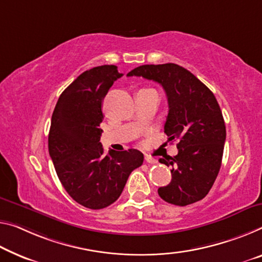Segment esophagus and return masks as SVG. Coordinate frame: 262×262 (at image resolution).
Segmentation results:
<instances>
[{"label":"esophagus","instance_id":"1","mask_svg":"<svg viewBox=\"0 0 262 262\" xmlns=\"http://www.w3.org/2000/svg\"><path fill=\"white\" fill-rule=\"evenodd\" d=\"M145 162L148 164H156L157 160L155 158H152V157H150V156H145Z\"/></svg>","mask_w":262,"mask_h":262}]
</instances>
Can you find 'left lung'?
Segmentation results:
<instances>
[{"label": "left lung", "instance_id": "obj_1", "mask_svg": "<svg viewBox=\"0 0 262 262\" xmlns=\"http://www.w3.org/2000/svg\"><path fill=\"white\" fill-rule=\"evenodd\" d=\"M127 76L155 80L167 96L164 132L168 142L178 139L179 143L178 155L159 159L172 167L170 184L158 188L160 198L177 206L205 198L219 173L226 140V126L213 92L174 63L140 66Z\"/></svg>", "mask_w": 262, "mask_h": 262}]
</instances>
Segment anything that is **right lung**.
I'll use <instances>...</instances> for the list:
<instances>
[{
  "label": "right lung",
  "instance_id": "add662e5",
  "mask_svg": "<svg viewBox=\"0 0 262 262\" xmlns=\"http://www.w3.org/2000/svg\"><path fill=\"white\" fill-rule=\"evenodd\" d=\"M122 76L116 66L84 71L62 92L52 112L48 146L56 173L68 194L91 210L114 204L144 160L135 148L104 154L99 142L102 102Z\"/></svg>",
  "mask_w": 262,
  "mask_h": 262
}]
</instances>
